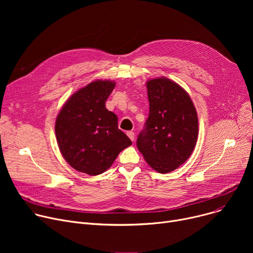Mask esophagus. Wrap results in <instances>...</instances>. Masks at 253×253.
Here are the masks:
<instances>
[{"mask_svg":"<svg viewBox=\"0 0 253 253\" xmlns=\"http://www.w3.org/2000/svg\"><path fill=\"white\" fill-rule=\"evenodd\" d=\"M127 135H128V137H129L132 141L134 140V132H133V131H128V132H127Z\"/></svg>","mask_w":253,"mask_h":253,"instance_id":"34e87169","label":"esophagus"}]
</instances>
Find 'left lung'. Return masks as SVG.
<instances>
[{
    "label": "left lung",
    "mask_w": 253,
    "mask_h": 253,
    "mask_svg": "<svg viewBox=\"0 0 253 253\" xmlns=\"http://www.w3.org/2000/svg\"><path fill=\"white\" fill-rule=\"evenodd\" d=\"M149 118L136 145L160 173L178 168L192 155L198 138V116L187 92L167 78L148 81Z\"/></svg>",
    "instance_id": "left-lung-1"
}]
</instances>
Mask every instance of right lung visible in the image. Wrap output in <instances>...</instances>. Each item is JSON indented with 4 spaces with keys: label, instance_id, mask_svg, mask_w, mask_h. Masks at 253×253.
<instances>
[{
    "label": "right lung",
    "instance_id": "1",
    "mask_svg": "<svg viewBox=\"0 0 253 253\" xmlns=\"http://www.w3.org/2000/svg\"><path fill=\"white\" fill-rule=\"evenodd\" d=\"M113 81L96 80L66 100L55 122V134L64 160L89 175L101 174L132 144L118 128V117L105 108Z\"/></svg>",
    "mask_w": 253,
    "mask_h": 253
}]
</instances>
